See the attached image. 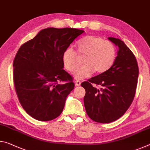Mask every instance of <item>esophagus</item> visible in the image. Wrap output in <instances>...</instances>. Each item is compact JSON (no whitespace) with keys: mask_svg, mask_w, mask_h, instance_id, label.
Returning a JSON list of instances; mask_svg holds the SVG:
<instances>
[{"mask_svg":"<svg viewBox=\"0 0 150 150\" xmlns=\"http://www.w3.org/2000/svg\"><path fill=\"white\" fill-rule=\"evenodd\" d=\"M81 84V83L80 81H78V80L75 81V85L76 86H80Z\"/></svg>","mask_w":150,"mask_h":150,"instance_id":"34e87169","label":"esophagus"}]
</instances>
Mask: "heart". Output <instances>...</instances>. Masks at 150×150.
I'll return each mask as SVG.
<instances>
[{"label": "heart", "mask_w": 150, "mask_h": 150, "mask_svg": "<svg viewBox=\"0 0 150 150\" xmlns=\"http://www.w3.org/2000/svg\"><path fill=\"white\" fill-rule=\"evenodd\" d=\"M77 53L83 56L84 65L75 69L78 65L77 55L71 48H67L62 55L65 69L73 72L76 79H83L93 74L102 73L110 69L116 59V49L114 44L108 40H103L99 36L86 35L76 44Z\"/></svg>", "instance_id": "1"}]
</instances>
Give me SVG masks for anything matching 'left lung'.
Returning a JSON list of instances; mask_svg holds the SVG:
<instances>
[{
	"label": "left lung",
	"mask_w": 150,
	"mask_h": 150,
	"mask_svg": "<svg viewBox=\"0 0 150 150\" xmlns=\"http://www.w3.org/2000/svg\"><path fill=\"white\" fill-rule=\"evenodd\" d=\"M108 39L118 47L113 65L81 83L86 91L83 100L87 114L100 123L112 122L126 112L135 96L139 73L136 57L124 42L115 38ZM93 83L102 87L98 90Z\"/></svg>",
	"instance_id": "left-lung-1"
}]
</instances>
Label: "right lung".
<instances>
[{
    "mask_svg": "<svg viewBox=\"0 0 150 150\" xmlns=\"http://www.w3.org/2000/svg\"><path fill=\"white\" fill-rule=\"evenodd\" d=\"M83 32L47 28L18 51L13 62L15 88L22 106L35 120H52L62 112L75 87L71 76L63 69L62 55Z\"/></svg>",
    "mask_w": 150,
    "mask_h": 150,
    "instance_id": "1",
    "label": "right lung"
}]
</instances>
